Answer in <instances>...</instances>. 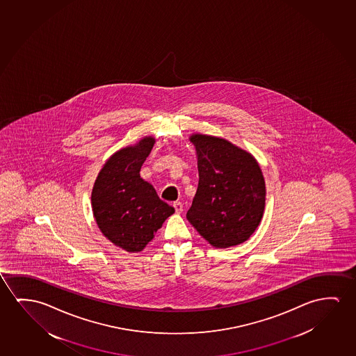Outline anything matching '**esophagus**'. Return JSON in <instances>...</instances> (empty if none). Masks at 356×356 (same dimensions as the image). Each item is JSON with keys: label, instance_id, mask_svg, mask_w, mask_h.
Here are the masks:
<instances>
[{"label": "esophagus", "instance_id": "1", "mask_svg": "<svg viewBox=\"0 0 356 356\" xmlns=\"http://www.w3.org/2000/svg\"><path fill=\"white\" fill-rule=\"evenodd\" d=\"M172 207H174V209H175L176 213H179V214L182 213V211H184V204H182L181 202H174V203H172Z\"/></svg>", "mask_w": 356, "mask_h": 356}]
</instances>
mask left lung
<instances>
[{"label": "left lung", "mask_w": 356, "mask_h": 356, "mask_svg": "<svg viewBox=\"0 0 356 356\" xmlns=\"http://www.w3.org/2000/svg\"><path fill=\"white\" fill-rule=\"evenodd\" d=\"M198 187L186 217L211 246L246 241L259 225L266 185L257 161L225 139L193 134Z\"/></svg>", "instance_id": "left-lung-1"}]
</instances>
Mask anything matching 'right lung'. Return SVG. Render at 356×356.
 <instances>
[{
  "label": "right lung",
  "mask_w": 356,
  "mask_h": 356,
  "mask_svg": "<svg viewBox=\"0 0 356 356\" xmlns=\"http://www.w3.org/2000/svg\"><path fill=\"white\" fill-rule=\"evenodd\" d=\"M153 145L154 138L145 137L138 145L115 153L99 172L92 193L99 229L127 252L142 251L175 211L139 176Z\"/></svg>",
  "instance_id": "right-lung-1"
}]
</instances>
